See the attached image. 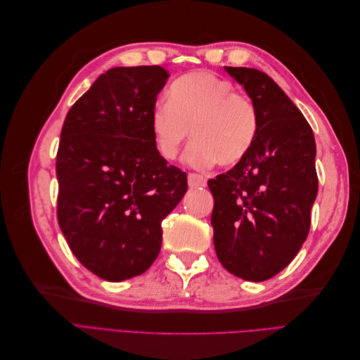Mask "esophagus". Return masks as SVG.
<instances>
[{"label":"esophagus","instance_id":"1","mask_svg":"<svg viewBox=\"0 0 360 360\" xmlns=\"http://www.w3.org/2000/svg\"><path fill=\"white\" fill-rule=\"evenodd\" d=\"M188 183H189L191 188H204L207 184V180H205V177L200 176V174L191 172L188 176Z\"/></svg>","mask_w":360,"mask_h":360}]
</instances>
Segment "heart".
Segmentation results:
<instances>
[{
    "instance_id": "heart-1",
    "label": "heart",
    "mask_w": 360,
    "mask_h": 360,
    "mask_svg": "<svg viewBox=\"0 0 360 360\" xmlns=\"http://www.w3.org/2000/svg\"><path fill=\"white\" fill-rule=\"evenodd\" d=\"M150 129L158 153L165 160L177 159L184 141L192 143L184 162L205 169L240 163L258 135V112L236 85L212 72H192L174 81L167 102H159L150 114Z\"/></svg>"
}]
</instances>
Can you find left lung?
<instances>
[{
    "instance_id": "left-lung-1",
    "label": "left lung",
    "mask_w": 360,
    "mask_h": 360,
    "mask_svg": "<svg viewBox=\"0 0 360 360\" xmlns=\"http://www.w3.org/2000/svg\"><path fill=\"white\" fill-rule=\"evenodd\" d=\"M258 112L249 155L209 180L216 255L230 274L266 281L285 269L307 240L317 198L315 139L307 118L264 72L225 68Z\"/></svg>"
}]
</instances>
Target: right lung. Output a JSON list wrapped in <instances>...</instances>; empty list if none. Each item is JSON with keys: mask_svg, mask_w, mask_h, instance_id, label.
<instances>
[{"mask_svg": "<svg viewBox=\"0 0 360 360\" xmlns=\"http://www.w3.org/2000/svg\"><path fill=\"white\" fill-rule=\"evenodd\" d=\"M168 76L160 66L110 69L64 120L58 224L73 255L105 281L130 279L153 264L160 224L188 191L186 172L158 153L150 129Z\"/></svg>", "mask_w": 360, "mask_h": 360, "instance_id": "right-lung-1", "label": "right lung"}]
</instances>
